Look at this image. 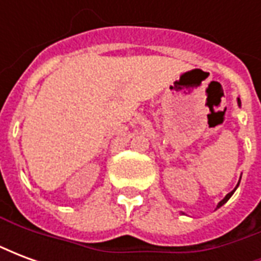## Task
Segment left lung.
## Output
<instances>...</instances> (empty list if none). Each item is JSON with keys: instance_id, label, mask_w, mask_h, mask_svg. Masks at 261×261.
Returning <instances> with one entry per match:
<instances>
[{"instance_id": "8db88e82", "label": "left lung", "mask_w": 261, "mask_h": 261, "mask_svg": "<svg viewBox=\"0 0 261 261\" xmlns=\"http://www.w3.org/2000/svg\"><path fill=\"white\" fill-rule=\"evenodd\" d=\"M238 103H239V106H241V99H238ZM236 187H238V186H236ZM235 190H236V189H235ZM235 190H232V192H230L229 194H226V196H225L224 200H221V201H219L218 207H217V208H219V207H221V205H222V204H225V202L228 201V200H229V198H230V196L233 194V192H235Z\"/></svg>"}]
</instances>
